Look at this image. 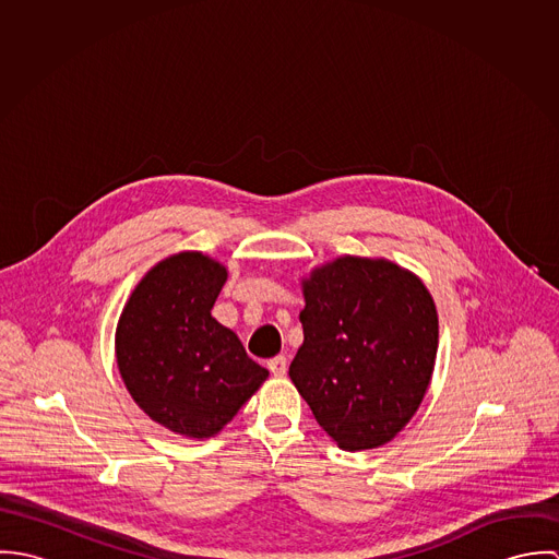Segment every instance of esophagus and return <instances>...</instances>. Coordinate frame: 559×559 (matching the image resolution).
<instances>
[{"mask_svg": "<svg viewBox=\"0 0 559 559\" xmlns=\"http://www.w3.org/2000/svg\"><path fill=\"white\" fill-rule=\"evenodd\" d=\"M266 366H269V370H271L275 377H284V374L288 372V361H286L284 355H277V357L269 359Z\"/></svg>", "mask_w": 559, "mask_h": 559, "instance_id": "1", "label": "esophagus"}]
</instances>
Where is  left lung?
<instances>
[{
	"instance_id": "1",
	"label": "left lung",
	"mask_w": 559,
	"mask_h": 559,
	"mask_svg": "<svg viewBox=\"0 0 559 559\" xmlns=\"http://www.w3.org/2000/svg\"><path fill=\"white\" fill-rule=\"evenodd\" d=\"M304 344L290 379L348 452L392 441L432 379L439 317L424 282L385 258L340 255L301 280Z\"/></svg>"
}]
</instances>
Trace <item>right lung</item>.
I'll use <instances>...</instances> for the list:
<instances>
[{"label": "right lung", "mask_w": 559, "mask_h": 559, "mask_svg": "<svg viewBox=\"0 0 559 559\" xmlns=\"http://www.w3.org/2000/svg\"><path fill=\"white\" fill-rule=\"evenodd\" d=\"M228 269L178 251L133 288L116 326V361L135 404L167 430L211 439L269 379L239 335L211 317Z\"/></svg>", "instance_id": "add662e5"}]
</instances>
